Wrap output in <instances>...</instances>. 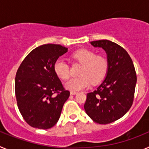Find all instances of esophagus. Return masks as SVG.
<instances>
[{"instance_id": "esophagus-1", "label": "esophagus", "mask_w": 149, "mask_h": 149, "mask_svg": "<svg viewBox=\"0 0 149 149\" xmlns=\"http://www.w3.org/2000/svg\"><path fill=\"white\" fill-rule=\"evenodd\" d=\"M77 93V92H76V91H71L70 92V94L72 95H76Z\"/></svg>"}]
</instances>
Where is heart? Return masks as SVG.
I'll list each match as a JSON object with an SVG mask.
<instances>
[{
    "label": "heart",
    "instance_id": "obj_1",
    "mask_svg": "<svg viewBox=\"0 0 149 149\" xmlns=\"http://www.w3.org/2000/svg\"><path fill=\"white\" fill-rule=\"evenodd\" d=\"M72 58L83 64L79 71L80 76L71 78L65 83V89L71 91H80L89 87L91 84H97L104 77L108 62L102 55H95L94 51L89 49H80L72 54ZM54 71L59 78L66 80L70 75L68 63L62 58L56 60Z\"/></svg>",
    "mask_w": 149,
    "mask_h": 149
}]
</instances>
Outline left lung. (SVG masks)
Returning a JSON list of instances; mask_svg holds the SVG:
<instances>
[{"instance_id": "left-lung-1", "label": "left lung", "mask_w": 149, "mask_h": 149, "mask_svg": "<svg viewBox=\"0 0 149 149\" xmlns=\"http://www.w3.org/2000/svg\"><path fill=\"white\" fill-rule=\"evenodd\" d=\"M90 44L104 50L108 68L101 85L86 95L84 109L95 122L106 125L122 118L131 108L136 74L131 56L120 45L107 39Z\"/></svg>"}]
</instances>
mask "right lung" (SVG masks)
<instances>
[{
	"instance_id": "add662e5",
	"label": "right lung",
	"mask_w": 149,
	"mask_h": 149,
	"mask_svg": "<svg viewBox=\"0 0 149 149\" xmlns=\"http://www.w3.org/2000/svg\"><path fill=\"white\" fill-rule=\"evenodd\" d=\"M68 51L60 45H40L30 52L17 71L15 92L24 120L32 127L48 129L56 125L70 95L54 71L56 60Z\"/></svg>"
}]
</instances>
